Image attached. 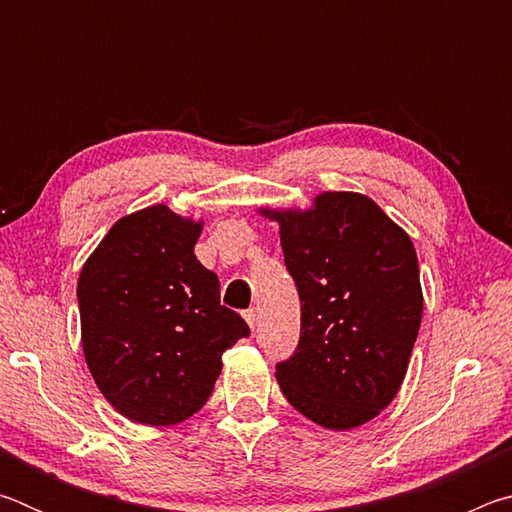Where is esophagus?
<instances>
[{
  "instance_id": "obj_1",
  "label": "esophagus",
  "mask_w": 512,
  "mask_h": 512,
  "mask_svg": "<svg viewBox=\"0 0 512 512\" xmlns=\"http://www.w3.org/2000/svg\"><path fill=\"white\" fill-rule=\"evenodd\" d=\"M244 318H246V323L250 325V329H255V327H257V323H259V314H257V309H248V311H244Z\"/></svg>"
}]
</instances>
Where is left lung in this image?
<instances>
[{"label": "left lung", "instance_id": "left-lung-1", "mask_svg": "<svg viewBox=\"0 0 512 512\" xmlns=\"http://www.w3.org/2000/svg\"><path fill=\"white\" fill-rule=\"evenodd\" d=\"M259 214L280 223L302 305L298 350L277 363V384L320 427H361L393 402L418 339L413 241L357 192H323L309 210L259 207Z\"/></svg>", "mask_w": 512, "mask_h": 512}]
</instances>
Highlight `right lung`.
Listing matches in <instances>:
<instances>
[{
    "label": "right lung",
    "mask_w": 512,
    "mask_h": 512,
    "mask_svg": "<svg viewBox=\"0 0 512 512\" xmlns=\"http://www.w3.org/2000/svg\"><path fill=\"white\" fill-rule=\"evenodd\" d=\"M203 221L167 205L112 225L79 275L81 341L103 397L124 418L169 427L212 395L223 352L248 325L221 305L219 277L198 262Z\"/></svg>",
    "instance_id": "add662e5"
}]
</instances>
